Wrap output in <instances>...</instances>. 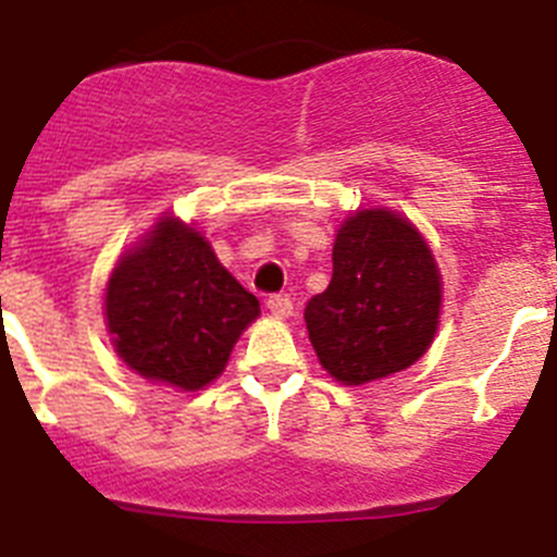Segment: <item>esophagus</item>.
I'll list each match as a JSON object with an SVG mask.
<instances>
[{"mask_svg":"<svg viewBox=\"0 0 557 557\" xmlns=\"http://www.w3.org/2000/svg\"><path fill=\"white\" fill-rule=\"evenodd\" d=\"M268 309L275 318H289V314H293V301H289L287 295H270Z\"/></svg>","mask_w":557,"mask_h":557,"instance_id":"esophagus-1","label":"esophagus"}]
</instances>
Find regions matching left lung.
<instances>
[{
  "label": "left lung",
  "instance_id": "obj_1",
  "mask_svg": "<svg viewBox=\"0 0 557 557\" xmlns=\"http://www.w3.org/2000/svg\"><path fill=\"white\" fill-rule=\"evenodd\" d=\"M332 282L304 309L321 366L343 385L405 371L424 357L441 314V275L424 236L385 209L348 218Z\"/></svg>",
  "mask_w": 557,
  "mask_h": 557
}]
</instances>
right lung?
Returning <instances> with one entry per match:
<instances>
[{
    "instance_id": "obj_1",
    "label": "right lung",
    "mask_w": 557,
    "mask_h": 557,
    "mask_svg": "<svg viewBox=\"0 0 557 557\" xmlns=\"http://www.w3.org/2000/svg\"><path fill=\"white\" fill-rule=\"evenodd\" d=\"M259 301L218 262L203 236L166 218L111 273L108 332L145 379L198 391L223 373Z\"/></svg>"
}]
</instances>
